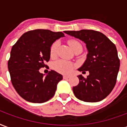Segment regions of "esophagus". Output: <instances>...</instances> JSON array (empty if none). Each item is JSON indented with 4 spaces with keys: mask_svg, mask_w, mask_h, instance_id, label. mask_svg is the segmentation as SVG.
<instances>
[{
    "mask_svg": "<svg viewBox=\"0 0 127 127\" xmlns=\"http://www.w3.org/2000/svg\"><path fill=\"white\" fill-rule=\"evenodd\" d=\"M68 78H70L69 75H63V79H67Z\"/></svg>",
    "mask_w": 127,
    "mask_h": 127,
    "instance_id": "34e87169",
    "label": "esophagus"
}]
</instances>
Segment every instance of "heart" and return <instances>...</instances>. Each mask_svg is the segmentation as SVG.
<instances>
[{"instance_id":"heart-1","label":"heart","mask_w":127,"mask_h":127,"mask_svg":"<svg viewBox=\"0 0 127 127\" xmlns=\"http://www.w3.org/2000/svg\"><path fill=\"white\" fill-rule=\"evenodd\" d=\"M68 44L71 46V48L74 51L78 47L81 46V45L79 42L75 40H68ZM59 46V43L57 42H54L50 47V57L54 59L56 56L57 54V49ZM75 66V64H73L69 61H64V60H59L55 62L53 64V68L55 71L63 74H68L71 73L73 67Z\"/></svg>"}]
</instances>
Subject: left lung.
Returning <instances> with one entry per match:
<instances>
[{
  "instance_id": "left-lung-1",
  "label": "left lung",
  "mask_w": 127,
  "mask_h": 127,
  "mask_svg": "<svg viewBox=\"0 0 127 127\" xmlns=\"http://www.w3.org/2000/svg\"><path fill=\"white\" fill-rule=\"evenodd\" d=\"M86 44L87 59L78 71L90 75H78L79 83L73 87L75 97L87 102H97L108 95L114 87L120 67L116 46L102 33L91 30L64 31Z\"/></svg>"
}]
</instances>
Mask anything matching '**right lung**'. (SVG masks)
I'll return each instance as SVG.
<instances>
[{
    "label": "right lung",
    "instance_id": "1",
    "mask_svg": "<svg viewBox=\"0 0 127 127\" xmlns=\"http://www.w3.org/2000/svg\"><path fill=\"white\" fill-rule=\"evenodd\" d=\"M64 35L48 30H31L23 33L13 46L8 61L11 80L16 92L26 101L47 102L54 96L63 75L51 70L44 77L40 68L47 66L52 44Z\"/></svg>",
    "mask_w": 127,
    "mask_h": 127
}]
</instances>
